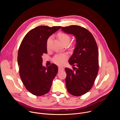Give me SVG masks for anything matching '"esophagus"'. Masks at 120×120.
<instances>
[{
	"instance_id": "34e87169",
	"label": "esophagus",
	"mask_w": 120,
	"mask_h": 120,
	"mask_svg": "<svg viewBox=\"0 0 120 120\" xmlns=\"http://www.w3.org/2000/svg\"><path fill=\"white\" fill-rule=\"evenodd\" d=\"M64 71V68L63 67H58V71L60 72V71Z\"/></svg>"
}]
</instances>
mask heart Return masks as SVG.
Masks as SVG:
<instances>
[{
    "instance_id": "heart-1",
    "label": "heart",
    "mask_w": 120,
    "mask_h": 120,
    "mask_svg": "<svg viewBox=\"0 0 120 120\" xmlns=\"http://www.w3.org/2000/svg\"><path fill=\"white\" fill-rule=\"evenodd\" d=\"M58 37L61 41V42L64 44H68L69 43L71 40V37L64 32H60L58 34ZM52 37L50 36L47 39L46 41V46L48 48L50 45V43L52 40ZM68 58V55L67 53H61L56 55L52 59V62L58 65H62L64 64L66 60Z\"/></svg>"
}]
</instances>
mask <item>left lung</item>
<instances>
[{
	"instance_id": "left-lung-1",
	"label": "left lung",
	"mask_w": 120,
	"mask_h": 120,
	"mask_svg": "<svg viewBox=\"0 0 120 120\" xmlns=\"http://www.w3.org/2000/svg\"><path fill=\"white\" fill-rule=\"evenodd\" d=\"M62 30L75 37L76 44L68 62L73 70L65 68L67 90L75 96L87 93L93 87L99 70L98 49L92 33L83 27L72 25Z\"/></svg>"
}]
</instances>
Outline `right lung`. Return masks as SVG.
Segmentation results:
<instances>
[{
    "mask_svg": "<svg viewBox=\"0 0 120 120\" xmlns=\"http://www.w3.org/2000/svg\"><path fill=\"white\" fill-rule=\"evenodd\" d=\"M61 27L38 26L26 34L20 45L18 55L19 75L26 89L33 95L42 96L49 92L58 72L54 64L43 67L42 56L47 53V38Z\"/></svg>",
    "mask_w": 120,
    "mask_h": 120,
    "instance_id": "add662e5",
    "label": "right lung"
}]
</instances>
